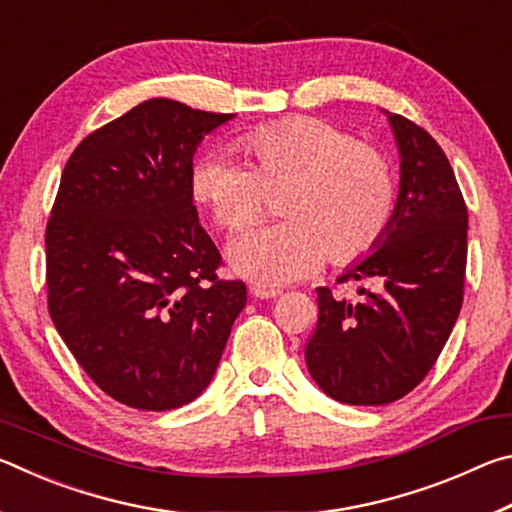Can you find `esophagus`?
<instances>
[{
    "mask_svg": "<svg viewBox=\"0 0 512 512\" xmlns=\"http://www.w3.org/2000/svg\"><path fill=\"white\" fill-rule=\"evenodd\" d=\"M250 293H253V296H255V298H259V300H268V298H277V296H280V289L253 287V289H250Z\"/></svg>",
    "mask_w": 512,
    "mask_h": 512,
    "instance_id": "obj_1",
    "label": "esophagus"
}]
</instances>
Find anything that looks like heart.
Here are the masks:
<instances>
[{
    "label": "heart",
    "instance_id": "1",
    "mask_svg": "<svg viewBox=\"0 0 512 512\" xmlns=\"http://www.w3.org/2000/svg\"><path fill=\"white\" fill-rule=\"evenodd\" d=\"M237 149L205 153L192 171V196L225 232L262 219L268 194L282 223L250 230L230 246V264L259 284H287L327 257L345 266L368 257L391 230L397 176L391 160L345 128L293 117L241 135Z\"/></svg>",
    "mask_w": 512,
    "mask_h": 512
}]
</instances>
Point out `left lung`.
<instances>
[{"label": "left lung", "mask_w": 512, "mask_h": 512, "mask_svg": "<svg viewBox=\"0 0 512 512\" xmlns=\"http://www.w3.org/2000/svg\"><path fill=\"white\" fill-rule=\"evenodd\" d=\"M400 149V196L377 250L339 284L372 280L359 302L318 287V320L305 345L316 384L343 404L379 406L411 393L433 368L461 314L467 207L438 142L402 115H388Z\"/></svg>", "instance_id": "obj_1"}]
</instances>
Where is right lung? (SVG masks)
<instances>
[{"instance_id":"obj_1","label":"right lung","mask_w":512,"mask_h":512,"mask_svg":"<svg viewBox=\"0 0 512 512\" xmlns=\"http://www.w3.org/2000/svg\"><path fill=\"white\" fill-rule=\"evenodd\" d=\"M235 115L149 99L76 146L47 221V305L103 393L142 411L210 384L246 284L221 280L198 223L192 160Z\"/></svg>"}]
</instances>
